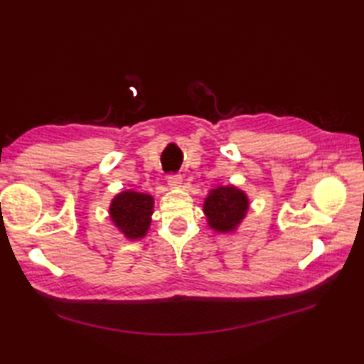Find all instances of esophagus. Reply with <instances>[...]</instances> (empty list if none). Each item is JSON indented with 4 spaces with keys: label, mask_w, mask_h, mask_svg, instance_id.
Masks as SVG:
<instances>
[{
    "label": "esophagus",
    "mask_w": 364,
    "mask_h": 364,
    "mask_svg": "<svg viewBox=\"0 0 364 364\" xmlns=\"http://www.w3.org/2000/svg\"><path fill=\"white\" fill-rule=\"evenodd\" d=\"M168 185L173 188H179L182 185V176L181 174H170L168 176Z\"/></svg>",
    "instance_id": "esophagus-1"
}]
</instances>
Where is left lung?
Wrapping results in <instances>:
<instances>
[{
    "label": "left lung",
    "instance_id": "8db88e82",
    "mask_svg": "<svg viewBox=\"0 0 364 364\" xmlns=\"http://www.w3.org/2000/svg\"><path fill=\"white\" fill-rule=\"evenodd\" d=\"M249 199L234 185L217 186L208 194L203 213L208 225L217 232H232L247 214Z\"/></svg>",
    "mask_w": 364,
    "mask_h": 364
}]
</instances>
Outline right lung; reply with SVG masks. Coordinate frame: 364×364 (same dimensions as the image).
<instances>
[{
    "mask_svg": "<svg viewBox=\"0 0 364 364\" xmlns=\"http://www.w3.org/2000/svg\"><path fill=\"white\" fill-rule=\"evenodd\" d=\"M151 214L153 197L132 190L117 194L109 206L112 223L121 234H124V237L132 241L146 237L151 223Z\"/></svg>",
    "mask_w": 364,
    "mask_h": 364,
    "instance_id": "obj_1",
    "label": "right lung"
}]
</instances>
